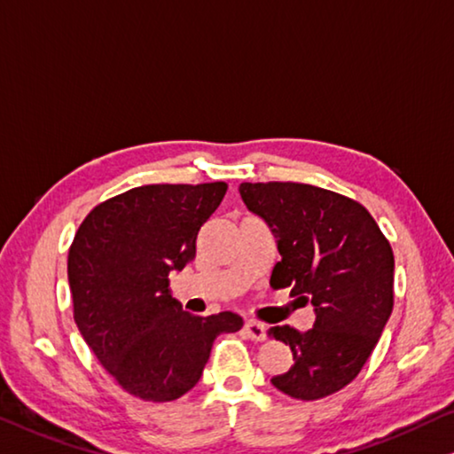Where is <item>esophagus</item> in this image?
<instances>
[{
  "label": "esophagus",
  "instance_id": "esophagus-1",
  "mask_svg": "<svg viewBox=\"0 0 454 454\" xmlns=\"http://www.w3.org/2000/svg\"><path fill=\"white\" fill-rule=\"evenodd\" d=\"M243 331H246V334L251 340L266 339V326H263L262 323H257V320H247L246 326H243Z\"/></svg>",
  "mask_w": 454,
  "mask_h": 454
}]
</instances>
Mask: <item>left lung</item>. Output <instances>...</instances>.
Here are the masks:
<instances>
[{
  "label": "left lung",
  "mask_w": 454,
  "mask_h": 454,
  "mask_svg": "<svg viewBox=\"0 0 454 454\" xmlns=\"http://www.w3.org/2000/svg\"><path fill=\"white\" fill-rule=\"evenodd\" d=\"M243 203L266 219L282 260L274 288L310 300L315 326H274L294 365L271 383L294 400H320L348 386L378 345L394 309V251L367 208L300 183H243Z\"/></svg>",
  "instance_id": "1"
}]
</instances>
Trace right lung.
Segmentation results:
<instances>
[{"instance_id":"1","label":"right lung","mask_w":454,"mask_h":454,"mask_svg":"<svg viewBox=\"0 0 454 454\" xmlns=\"http://www.w3.org/2000/svg\"><path fill=\"white\" fill-rule=\"evenodd\" d=\"M225 183L145 184L97 205L68 249L73 315L82 339L125 392L172 402L197 386L235 312L194 317L172 298L168 274L197 255V235Z\"/></svg>"}]
</instances>
